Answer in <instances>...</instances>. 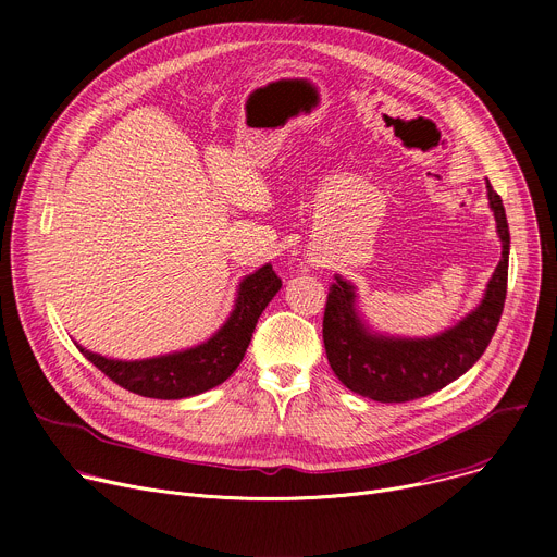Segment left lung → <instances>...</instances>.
<instances>
[{
  "label": "left lung",
  "instance_id": "1",
  "mask_svg": "<svg viewBox=\"0 0 557 557\" xmlns=\"http://www.w3.org/2000/svg\"><path fill=\"white\" fill-rule=\"evenodd\" d=\"M485 187L502 239V261L487 282L481 305L454 327L426 338L379 334L370 330L359 311L357 286L341 275L334 277L323 318V341L327 361L343 386L374 401H411L456 382L481 359L504 311L510 255L502 196L490 181Z\"/></svg>",
  "mask_w": 557,
  "mask_h": 557
}]
</instances>
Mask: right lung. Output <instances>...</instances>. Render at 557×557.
I'll list each match as a JSON object with an SVG mask.
<instances>
[{
	"mask_svg": "<svg viewBox=\"0 0 557 557\" xmlns=\"http://www.w3.org/2000/svg\"><path fill=\"white\" fill-rule=\"evenodd\" d=\"M282 288L271 263L246 275L237 288V300L225 323L214 336L200 345L181 349V352L160 355L153 359L122 361L90 352L83 345L76 347L83 357L95 363L106 376L122 388L153 399H183L210 391L237 370L250 345L257 318L269 307Z\"/></svg>",
	"mask_w": 557,
	"mask_h": 557,
	"instance_id": "obj_1",
	"label": "right lung"
}]
</instances>
